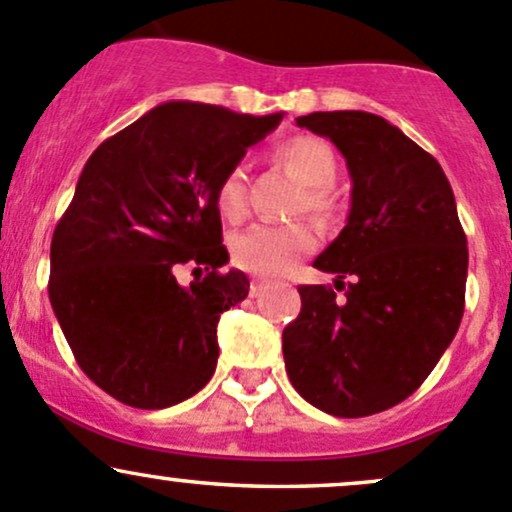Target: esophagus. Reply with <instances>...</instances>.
Listing matches in <instances>:
<instances>
[{
  "instance_id": "esophagus-1",
  "label": "esophagus",
  "mask_w": 512,
  "mask_h": 512,
  "mask_svg": "<svg viewBox=\"0 0 512 512\" xmlns=\"http://www.w3.org/2000/svg\"><path fill=\"white\" fill-rule=\"evenodd\" d=\"M265 282L262 280H252V285H250V297H260L262 292H265Z\"/></svg>"
}]
</instances>
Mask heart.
Masks as SVG:
<instances>
[{
  "mask_svg": "<svg viewBox=\"0 0 512 512\" xmlns=\"http://www.w3.org/2000/svg\"><path fill=\"white\" fill-rule=\"evenodd\" d=\"M277 163L287 168L304 185L299 210H307L319 223H329L337 215V198L332 185L337 180V156L332 146L317 136H292L275 148ZM220 215L237 223L247 215V178L240 165L220 178L215 190ZM317 247V235L309 225H252L237 232L230 242L232 262L252 275L277 277L292 270L304 255Z\"/></svg>",
  "mask_w": 512,
  "mask_h": 512,
  "instance_id": "heart-1",
  "label": "heart"
}]
</instances>
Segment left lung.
Returning a JSON list of instances; mask_svg holds the SVG:
<instances>
[{"label":"left lung","instance_id":"obj_1","mask_svg":"<svg viewBox=\"0 0 512 512\" xmlns=\"http://www.w3.org/2000/svg\"><path fill=\"white\" fill-rule=\"evenodd\" d=\"M297 126L347 158L352 210L314 267L349 287L302 285L282 332L302 399L339 418L409 399L453 342L466 307L468 240L451 183L431 153L366 111H317Z\"/></svg>","mask_w":512,"mask_h":512}]
</instances>
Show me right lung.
<instances>
[{
  "label": "right lung",
  "mask_w": 512,
  "mask_h": 512,
  "mask_svg": "<svg viewBox=\"0 0 512 512\" xmlns=\"http://www.w3.org/2000/svg\"><path fill=\"white\" fill-rule=\"evenodd\" d=\"M280 121L170 101L86 160L51 237L49 299L84 374L121 404L165 409L213 376L220 314L250 289L223 270L215 190ZM185 264L196 280L180 288Z\"/></svg>",
  "instance_id": "1"
}]
</instances>
